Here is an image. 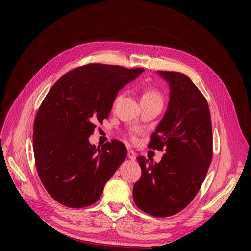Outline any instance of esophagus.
I'll use <instances>...</instances> for the list:
<instances>
[{
  "label": "esophagus",
  "mask_w": 251,
  "mask_h": 251,
  "mask_svg": "<svg viewBox=\"0 0 251 251\" xmlns=\"http://www.w3.org/2000/svg\"><path fill=\"white\" fill-rule=\"evenodd\" d=\"M127 154H128V157H129V159H130L131 161H133V160H135V159H136V154H135V152H134L133 151L129 150Z\"/></svg>",
  "instance_id": "1"
}]
</instances>
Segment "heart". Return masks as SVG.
Here are the masks:
<instances>
[{
  "label": "heart",
  "instance_id": "b5f03b06",
  "mask_svg": "<svg viewBox=\"0 0 251 251\" xmlns=\"http://www.w3.org/2000/svg\"><path fill=\"white\" fill-rule=\"evenodd\" d=\"M122 95H118L114 100V104H116L121 100ZM141 103H160L163 104V96L160 90L154 87H147L142 90L141 94Z\"/></svg>",
  "mask_w": 251,
  "mask_h": 251
}]
</instances>
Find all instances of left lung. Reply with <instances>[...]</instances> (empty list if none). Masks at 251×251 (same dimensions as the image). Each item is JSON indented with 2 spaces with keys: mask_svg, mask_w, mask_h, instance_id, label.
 I'll return each instance as SVG.
<instances>
[{
  "mask_svg": "<svg viewBox=\"0 0 251 251\" xmlns=\"http://www.w3.org/2000/svg\"><path fill=\"white\" fill-rule=\"evenodd\" d=\"M157 73L170 85V100L149 148L166 153L160 163L137 157L141 177L133 200L144 213L164 218L181 212L201 189L213 159V130L207 101L191 79L180 72Z\"/></svg>",
  "mask_w": 251,
  "mask_h": 251,
  "instance_id": "1",
  "label": "left lung"
}]
</instances>
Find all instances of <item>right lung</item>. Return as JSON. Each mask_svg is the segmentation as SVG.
<instances>
[{
  "label": "right lung",
  "instance_id": "right-lung-1",
  "mask_svg": "<svg viewBox=\"0 0 251 251\" xmlns=\"http://www.w3.org/2000/svg\"><path fill=\"white\" fill-rule=\"evenodd\" d=\"M142 71L88 64L64 74L50 89L34 120L33 151L39 179L59 203L74 208L95 203L125 161L122 142L97 148L88 137L109 117L118 91Z\"/></svg>",
  "mask_w": 251,
  "mask_h": 251
}]
</instances>
